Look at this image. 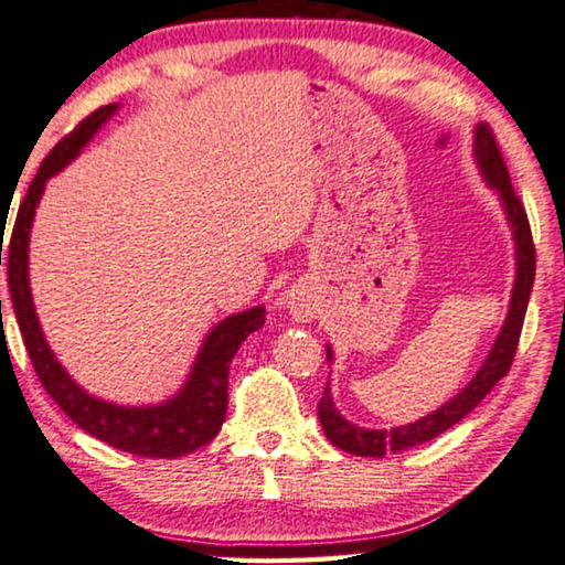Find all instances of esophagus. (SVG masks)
Here are the masks:
<instances>
[{
    "label": "esophagus",
    "mask_w": 565,
    "mask_h": 565,
    "mask_svg": "<svg viewBox=\"0 0 565 565\" xmlns=\"http://www.w3.org/2000/svg\"><path fill=\"white\" fill-rule=\"evenodd\" d=\"M284 305L297 322H309L317 315V297L307 286H291L284 294Z\"/></svg>",
    "instance_id": "obj_1"
}]
</instances>
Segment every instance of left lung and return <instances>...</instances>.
Listing matches in <instances>:
<instances>
[{"label":"left lung","mask_w":565,"mask_h":565,"mask_svg":"<svg viewBox=\"0 0 565 565\" xmlns=\"http://www.w3.org/2000/svg\"><path fill=\"white\" fill-rule=\"evenodd\" d=\"M473 161L476 169L481 173V179L487 181V186L497 194L507 217V227L512 230L514 281L502 330H499L494 345H491L489 355L479 365V371L473 373V379L468 381L456 396H450L448 402L440 404V407L430 412V415L419 417L415 423L392 427V430H373V427H361L353 425L351 419H345L335 407V402H332L328 381L322 399L317 404V417H320L324 438L340 450L365 458H384L386 452H399L438 438L440 433L450 430L452 425L460 423V419H463L468 412L494 388L497 381L507 376V371H510L514 351H518L524 312H527L532 281H535V248H532L527 214H524V206L518 200V194H514L502 153H499L494 135H491L487 125H479L473 130ZM324 351H328V363L335 361V353H332L330 343L324 345Z\"/></svg>","instance_id":"8db88e82"}]
</instances>
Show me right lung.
<instances>
[{"mask_svg": "<svg viewBox=\"0 0 565 565\" xmlns=\"http://www.w3.org/2000/svg\"><path fill=\"white\" fill-rule=\"evenodd\" d=\"M117 109H120V105H109L86 117L41 163V171L30 184L25 200L18 210V220H14L10 248H7V281H10L14 317H18L30 361H33L38 379H41L45 392L53 396V402L84 433L113 445V448L146 458H179L202 448L220 433L227 412L230 363H233L243 340L250 332L264 328L266 307L256 305L220 320L204 335L200 353H196L186 381L177 394L163 402L130 407V404H115L89 394L63 369L51 345H47L43 324L35 312L33 289H30V233H33L35 210L43 200L47 179L66 169L71 161H76Z\"/></svg>", "mask_w": 565, "mask_h": 565, "instance_id": "add662e5", "label": "right lung"}]
</instances>
